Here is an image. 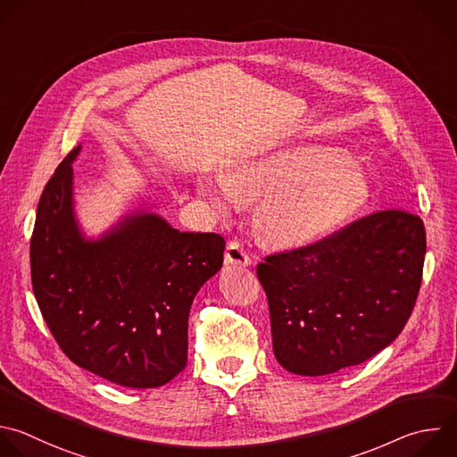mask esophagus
<instances>
[{
    "mask_svg": "<svg viewBox=\"0 0 457 457\" xmlns=\"http://www.w3.org/2000/svg\"><path fill=\"white\" fill-rule=\"evenodd\" d=\"M224 262L228 265H251V256L249 253L245 251V247L242 245V242L238 240H231L228 244V249H226V254H224Z\"/></svg>",
    "mask_w": 457,
    "mask_h": 457,
    "instance_id": "1",
    "label": "esophagus"
}]
</instances>
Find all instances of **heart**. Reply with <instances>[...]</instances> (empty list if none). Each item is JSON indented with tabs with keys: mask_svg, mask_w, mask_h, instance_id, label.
I'll use <instances>...</instances> for the list:
<instances>
[{
	"mask_svg": "<svg viewBox=\"0 0 457 457\" xmlns=\"http://www.w3.org/2000/svg\"><path fill=\"white\" fill-rule=\"evenodd\" d=\"M215 206L260 201L258 226L278 245L309 244L350 219L368 199L364 169L337 146L290 143L235 162L229 178L201 185Z\"/></svg>",
	"mask_w": 457,
	"mask_h": 457,
	"instance_id": "1",
	"label": "heart"
}]
</instances>
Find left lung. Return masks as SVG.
I'll return each mask as SVG.
<instances>
[{
  "mask_svg": "<svg viewBox=\"0 0 457 457\" xmlns=\"http://www.w3.org/2000/svg\"><path fill=\"white\" fill-rule=\"evenodd\" d=\"M425 249L418 215L384 210L314 244L265 256L256 276L278 362L320 377L389 346L414 309Z\"/></svg>",
  "mask_w": 457,
  "mask_h": 457,
  "instance_id": "1",
  "label": "left lung"
}]
</instances>
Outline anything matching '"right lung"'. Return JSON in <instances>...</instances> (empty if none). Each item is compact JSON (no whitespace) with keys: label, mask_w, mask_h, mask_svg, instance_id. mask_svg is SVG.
I'll return each instance as SVG.
<instances>
[{"label":"right lung","mask_w":457,"mask_h":457,"mask_svg":"<svg viewBox=\"0 0 457 457\" xmlns=\"http://www.w3.org/2000/svg\"><path fill=\"white\" fill-rule=\"evenodd\" d=\"M75 146L46 183L30 240L39 311L77 366L118 386L160 387L188 359V316L222 267L217 233H181L156 213H132L86 240L73 212Z\"/></svg>","instance_id":"obj_1"}]
</instances>
